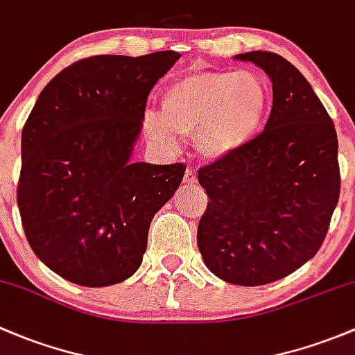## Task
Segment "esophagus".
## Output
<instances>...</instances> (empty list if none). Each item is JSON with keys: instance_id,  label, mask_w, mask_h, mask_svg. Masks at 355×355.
I'll list each match as a JSON object with an SVG mask.
<instances>
[{"instance_id": "1", "label": "esophagus", "mask_w": 355, "mask_h": 355, "mask_svg": "<svg viewBox=\"0 0 355 355\" xmlns=\"http://www.w3.org/2000/svg\"><path fill=\"white\" fill-rule=\"evenodd\" d=\"M182 181H184L186 186H193L196 182V173L191 169V167H188V169H186L184 179H182Z\"/></svg>"}]
</instances>
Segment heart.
I'll list each match as a JSON object with an SVG mask.
<instances>
[{"label":"heart","mask_w":355,"mask_h":355,"mask_svg":"<svg viewBox=\"0 0 355 355\" xmlns=\"http://www.w3.org/2000/svg\"><path fill=\"white\" fill-rule=\"evenodd\" d=\"M268 111V92L250 71L205 69L181 76L162 98V112L147 111L144 131L166 150L195 135L207 159H227L257 138Z\"/></svg>","instance_id":"obj_1"}]
</instances>
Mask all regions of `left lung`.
Wrapping results in <instances>:
<instances>
[{"instance_id":"1","label":"left lung","mask_w":355,"mask_h":355,"mask_svg":"<svg viewBox=\"0 0 355 355\" xmlns=\"http://www.w3.org/2000/svg\"><path fill=\"white\" fill-rule=\"evenodd\" d=\"M272 80L265 130L236 155L198 171L208 205L198 248L214 275L265 286L291 275L323 244L340 196L334 121L308 80L268 51L237 54Z\"/></svg>"}]
</instances>
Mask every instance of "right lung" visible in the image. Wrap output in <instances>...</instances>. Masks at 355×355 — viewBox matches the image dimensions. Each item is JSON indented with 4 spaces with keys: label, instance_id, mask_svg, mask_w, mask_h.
I'll return each instance as SVG.
<instances>
[{
    "label": "right lung",
    "instance_id": "1",
    "mask_svg": "<svg viewBox=\"0 0 355 355\" xmlns=\"http://www.w3.org/2000/svg\"><path fill=\"white\" fill-rule=\"evenodd\" d=\"M181 54L92 56L58 73L21 130L17 203L32 251L85 287L126 280L186 166L131 162L147 97Z\"/></svg>",
    "mask_w": 355,
    "mask_h": 355
}]
</instances>
